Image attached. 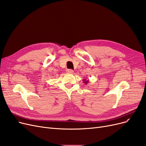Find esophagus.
<instances>
[{
	"mask_svg": "<svg viewBox=\"0 0 146 146\" xmlns=\"http://www.w3.org/2000/svg\"><path fill=\"white\" fill-rule=\"evenodd\" d=\"M66 72L67 73H73L74 72L73 70L72 69H67Z\"/></svg>",
	"mask_w": 146,
	"mask_h": 146,
	"instance_id": "obj_1",
	"label": "esophagus"
}]
</instances>
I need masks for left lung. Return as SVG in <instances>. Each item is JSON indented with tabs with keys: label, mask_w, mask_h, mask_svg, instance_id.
I'll use <instances>...</instances> for the list:
<instances>
[{
	"label": "left lung",
	"mask_w": 146,
	"mask_h": 146,
	"mask_svg": "<svg viewBox=\"0 0 146 146\" xmlns=\"http://www.w3.org/2000/svg\"><path fill=\"white\" fill-rule=\"evenodd\" d=\"M83 82H84L85 84H87L89 82V79H83Z\"/></svg>",
	"instance_id": "left-lung-1"
}]
</instances>
